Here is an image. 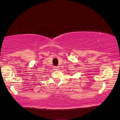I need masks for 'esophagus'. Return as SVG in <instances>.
Instances as JSON below:
<instances>
[{
	"label": "esophagus",
	"mask_w": 120,
	"mask_h": 120,
	"mask_svg": "<svg viewBox=\"0 0 120 120\" xmlns=\"http://www.w3.org/2000/svg\"><path fill=\"white\" fill-rule=\"evenodd\" d=\"M53 69L54 70H58L59 69V67H53Z\"/></svg>",
	"instance_id": "esophagus-1"
}]
</instances>
